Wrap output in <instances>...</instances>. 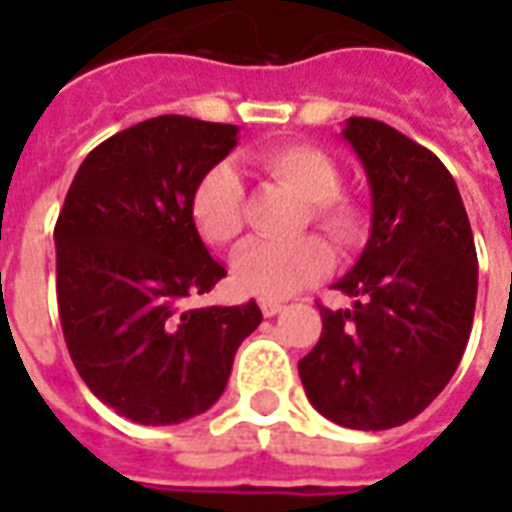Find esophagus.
Wrapping results in <instances>:
<instances>
[{
    "label": "esophagus",
    "instance_id": "esophagus-1",
    "mask_svg": "<svg viewBox=\"0 0 512 512\" xmlns=\"http://www.w3.org/2000/svg\"><path fill=\"white\" fill-rule=\"evenodd\" d=\"M260 310L266 318H274L277 312H282V304L279 301H271V299H260Z\"/></svg>",
    "mask_w": 512,
    "mask_h": 512
}]
</instances>
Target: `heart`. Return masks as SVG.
Instances as JSON below:
<instances>
[{
  "label": "heart",
  "instance_id": "heart-1",
  "mask_svg": "<svg viewBox=\"0 0 512 512\" xmlns=\"http://www.w3.org/2000/svg\"><path fill=\"white\" fill-rule=\"evenodd\" d=\"M271 178L310 202L312 222L340 244H351L362 213L340 197V169L323 150L310 145H279L260 156ZM244 186L230 167H213L191 194V222L213 246L233 244L244 227ZM334 266L329 244L321 238H299L288 244L249 241L233 257V282L260 299H288L301 288L323 279Z\"/></svg>",
  "mask_w": 512,
  "mask_h": 512
}]
</instances>
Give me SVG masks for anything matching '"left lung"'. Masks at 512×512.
Masks as SVG:
<instances>
[{"label": "left lung", "mask_w": 512, "mask_h": 512, "mask_svg": "<svg viewBox=\"0 0 512 512\" xmlns=\"http://www.w3.org/2000/svg\"><path fill=\"white\" fill-rule=\"evenodd\" d=\"M343 139L370 183V238L334 282L354 307H323L321 340L299 376L326 419L389 430L425 411L461 365L477 252L458 186L428 147L370 117H351Z\"/></svg>", "instance_id": "8db88e82"}]
</instances>
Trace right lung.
I'll use <instances>...</instances> for the list:
<instances>
[{
  "label": "right lung",
  "mask_w": 512,
  "mask_h": 512,
  "mask_svg": "<svg viewBox=\"0 0 512 512\" xmlns=\"http://www.w3.org/2000/svg\"><path fill=\"white\" fill-rule=\"evenodd\" d=\"M238 145V126L150 117L84 158L60 219L57 304L90 392L139 425H178L222 397L263 312L189 307L227 277L191 222V194Z\"/></svg>",
  "instance_id": "right-lung-1"
}]
</instances>
